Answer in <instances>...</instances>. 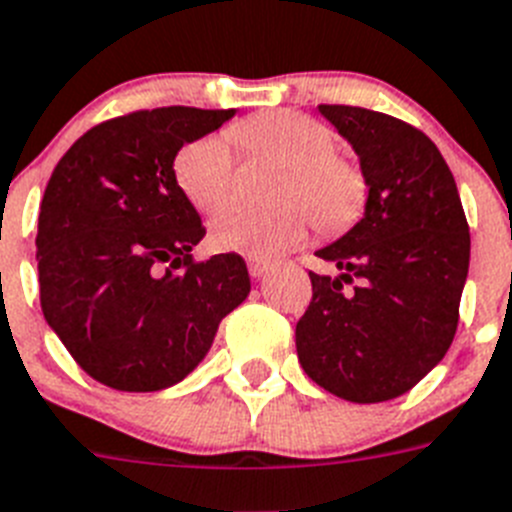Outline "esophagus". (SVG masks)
Instances as JSON below:
<instances>
[{
    "label": "esophagus",
    "instance_id": "obj_1",
    "mask_svg": "<svg viewBox=\"0 0 512 512\" xmlns=\"http://www.w3.org/2000/svg\"><path fill=\"white\" fill-rule=\"evenodd\" d=\"M247 268H249V276L252 278H263L265 273H268V260H263V257H247Z\"/></svg>",
    "mask_w": 512,
    "mask_h": 512
}]
</instances>
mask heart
<instances>
[{"label":"heart","instance_id":"b5f03b06","mask_svg":"<svg viewBox=\"0 0 512 512\" xmlns=\"http://www.w3.org/2000/svg\"><path fill=\"white\" fill-rule=\"evenodd\" d=\"M236 143L257 158L278 163L286 176L278 182L281 208H226L213 221L210 244L221 252L276 257L307 236L309 221L320 231L349 226L364 203L362 171L336 153L328 124L299 111H263L231 130ZM236 161L229 140L218 132L184 145L174 158V176L184 197L203 213H216L234 190Z\"/></svg>","mask_w":512,"mask_h":512}]
</instances>
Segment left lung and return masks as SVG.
Masks as SVG:
<instances>
[{
  "instance_id": "8db88e82",
  "label": "left lung",
  "mask_w": 512,
  "mask_h": 512,
  "mask_svg": "<svg viewBox=\"0 0 512 512\" xmlns=\"http://www.w3.org/2000/svg\"><path fill=\"white\" fill-rule=\"evenodd\" d=\"M362 161L367 210L317 257L312 299L296 322L304 372L343 401L409 393L448 354L458 330L471 236L458 187L437 145L403 119L320 103Z\"/></svg>"
}]
</instances>
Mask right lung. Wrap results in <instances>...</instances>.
Segmentation results:
<instances>
[{
	"instance_id": "obj_1",
	"label": "right lung",
	"mask_w": 512,
	"mask_h": 512,
	"mask_svg": "<svg viewBox=\"0 0 512 512\" xmlns=\"http://www.w3.org/2000/svg\"><path fill=\"white\" fill-rule=\"evenodd\" d=\"M234 109L163 106L90 127L59 158L38 213L41 309L96 382L150 393L184 380L247 299L239 255L195 260L205 236L174 176L184 143Z\"/></svg>"
}]
</instances>
